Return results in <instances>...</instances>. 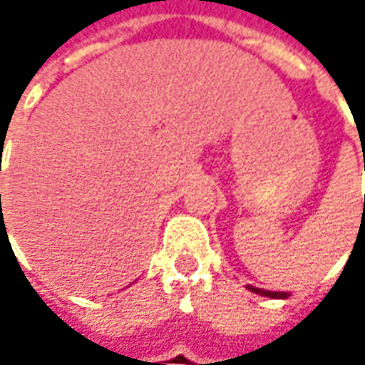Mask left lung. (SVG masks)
I'll use <instances>...</instances> for the list:
<instances>
[{"instance_id": "left-lung-1", "label": "left lung", "mask_w": 365, "mask_h": 365, "mask_svg": "<svg viewBox=\"0 0 365 365\" xmlns=\"http://www.w3.org/2000/svg\"><path fill=\"white\" fill-rule=\"evenodd\" d=\"M252 292H256V294H262V297H270V299H287L288 294L287 292H270V290H262V288L256 287H247Z\"/></svg>"}]
</instances>
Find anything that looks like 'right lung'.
<instances>
[{"label":"right lung","mask_w":365,"mask_h":365,"mask_svg":"<svg viewBox=\"0 0 365 365\" xmlns=\"http://www.w3.org/2000/svg\"><path fill=\"white\" fill-rule=\"evenodd\" d=\"M0 199H1V195H0Z\"/></svg>","instance_id":"right-lung-1"}]
</instances>
